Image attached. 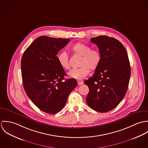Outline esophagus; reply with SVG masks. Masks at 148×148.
<instances>
[{
	"label": "esophagus",
	"instance_id": "obj_1",
	"mask_svg": "<svg viewBox=\"0 0 148 148\" xmlns=\"http://www.w3.org/2000/svg\"><path fill=\"white\" fill-rule=\"evenodd\" d=\"M77 84H78L79 85H81L83 84V81H78L77 82Z\"/></svg>",
	"mask_w": 148,
	"mask_h": 148
}]
</instances>
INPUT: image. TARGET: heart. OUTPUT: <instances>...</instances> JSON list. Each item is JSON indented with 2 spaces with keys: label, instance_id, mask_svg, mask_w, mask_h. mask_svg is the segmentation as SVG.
Listing matches in <instances>:
<instances>
[{
  "label": "heart",
  "instance_id": "b5f03b06",
  "mask_svg": "<svg viewBox=\"0 0 148 148\" xmlns=\"http://www.w3.org/2000/svg\"><path fill=\"white\" fill-rule=\"evenodd\" d=\"M71 49L77 55L81 56L79 62L80 68L69 71L68 76L76 80L84 79L89 72L96 70L100 65L101 61V55L97 49H91V47L83 42H78L73 44ZM58 60L60 65L65 69H69V57L65 52H60L58 56Z\"/></svg>",
  "mask_w": 148,
  "mask_h": 148
}]
</instances>
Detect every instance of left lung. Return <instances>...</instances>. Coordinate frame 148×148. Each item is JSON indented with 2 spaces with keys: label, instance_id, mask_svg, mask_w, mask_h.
<instances>
[{
  "label": "left lung",
  "instance_id": "8db88e82",
  "mask_svg": "<svg viewBox=\"0 0 148 148\" xmlns=\"http://www.w3.org/2000/svg\"><path fill=\"white\" fill-rule=\"evenodd\" d=\"M101 55V61L93 75L85 80L89 91L88 105L99 112L115 108L127 93L130 66L126 49L118 40L107 36L91 38Z\"/></svg>",
  "mask_w": 148,
  "mask_h": 148
}]
</instances>
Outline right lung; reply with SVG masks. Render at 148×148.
<instances>
[{"mask_svg":"<svg viewBox=\"0 0 148 148\" xmlns=\"http://www.w3.org/2000/svg\"><path fill=\"white\" fill-rule=\"evenodd\" d=\"M69 39L42 36L24 51L21 60V77L26 94L45 113L55 114L65 106L77 83L65 79L66 73L58 60V53Z\"/></svg>","mask_w":148,"mask_h":148,"instance_id":"1","label":"right lung"}]
</instances>
